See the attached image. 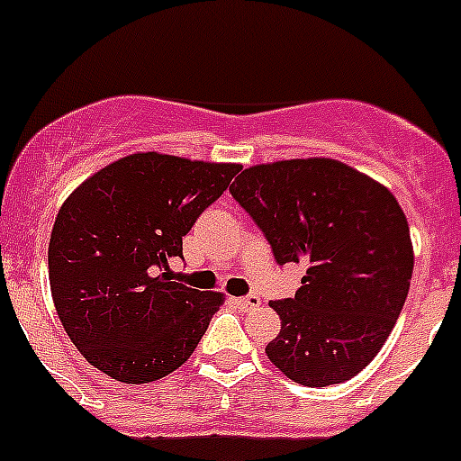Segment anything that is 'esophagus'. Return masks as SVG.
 Listing matches in <instances>:
<instances>
[{
    "instance_id": "obj_1",
    "label": "esophagus",
    "mask_w": 461,
    "mask_h": 461,
    "mask_svg": "<svg viewBox=\"0 0 461 461\" xmlns=\"http://www.w3.org/2000/svg\"><path fill=\"white\" fill-rule=\"evenodd\" d=\"M238 303L240 309H244V312H251V309L260 307V297L258 295H247V297H238L235 300Z\"/></svg>"
}]
</instances>
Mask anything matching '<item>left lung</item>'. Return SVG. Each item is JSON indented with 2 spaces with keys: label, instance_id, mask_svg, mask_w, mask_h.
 Here are the masks:
<instances>
[{
  "label": "left lung",
  "instance_id": "obj_1",
  "mask_svg": "<svg viewBox=\"0 0 461 461\" xmlns=\"http://www.w3.org/2000/svg\"><path fill=\"white\" fill-rule=\"evenodd\" d=\"M230 194L266 233L279 266L307 267L295 297L272 303L281 319L266 346L272 365L309 388L360 374L393 332L413 275L397 198L328 157L244 168Z\"/></svg>",
  "mask_w": 461,
  "mask_h": 461
}]
</instances>
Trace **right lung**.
I'll use <instances>...</instances> for the list:
<instances>
[{
    "label": "right lung",
    "instance_id": "right-lung-1",
    "mask_svg": "<svg viewBox=\"0 0 461 461\" xmlns=\"http://www.w3.org/2000/svg\"><path fill=\"white\" fill-rule=\"evenodd\" d=\"M240 164L158 152L122 157L76 186L48 244L57 316L85 360L122 383L185 365L223 293L170 281L168 258Z\"/></svg>",
    "mask_w": 461,
    "mask_h": 461
}]
</instances>
